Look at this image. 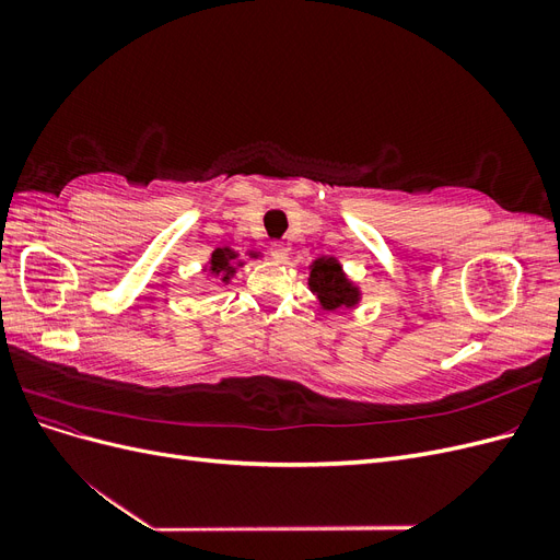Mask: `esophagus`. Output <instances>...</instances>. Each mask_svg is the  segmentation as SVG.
I'll list each match as a JSON object with an SVG mask.
<instances>
[{
    "label": "esophagus",
    "instance_id": "34e87169",
    "mask_svg": "<svg viewBox=\"0 0 560 560\" xmlns=\"http://www.w3.org/2000/svg\"><path fill=\"white\" fill-rule=\"evenodd\" d=\"M270 257H273L278 264L287 261V247L282 243H273L270 245Z\"/></svg>",
    "mask_w": 560,
    "mask_h": 560
}]
</instances>
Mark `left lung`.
<instances>
[{
    "label": "left lung",
    "instance_id": "left-lung-1",
    "mask_svg": "<svg viewBox=\"0 0 560 560\" xmlns=\"http://www.w3.org/2000/svg\"><path fill=\"white\" fill-rule=\"evenodd\" d=\"M308 287L317 296L319 306L325 311H338V308H354L362 299L360 287L354 284L336 257H317L311 266Z\"/></svg>",
    "mask_w": 560,
    "mask_h": 560
}]
</instances>
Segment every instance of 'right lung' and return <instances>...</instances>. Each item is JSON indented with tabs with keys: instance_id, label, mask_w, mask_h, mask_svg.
<instances>
[{
	"instance_id": "add662e5",
	"label": "right lung",
	"mask_w": 560,
	"mask_h": 560,
	"mask_svg": "<svg viewBox=\"0 0 560 560\" xmlns=\"http://www.w3.org/2000/svg\"><path fill=\"white\" fill-rule=\"evenodd\" d=\"M247 257L249 259H257V257H261V252L247 249ZM241 266H245V261L241 259V254L235 252L233 247L224 245V247H217L210 254V259H208V264H206V268H202V270H208L212 278H219L224 284H229L233 280V276H235V270H238Z\"/></svg>"
}]
</instances>
